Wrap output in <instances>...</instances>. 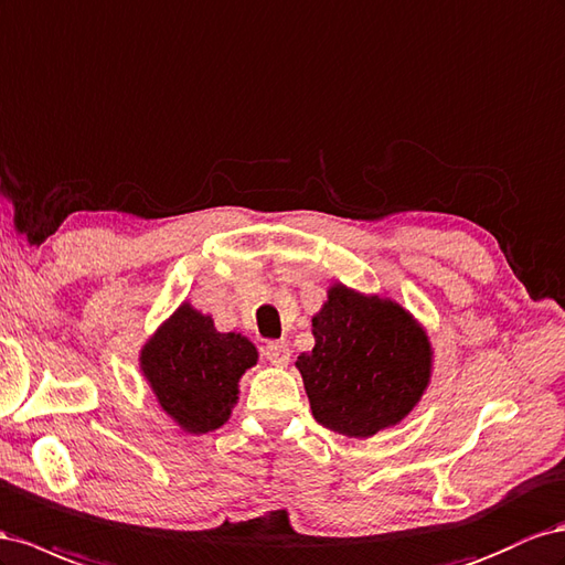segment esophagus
Returning <instances> with one entry per match:
<instances>
[{
  "label": "esophagus",
  "instance_id": "obj_1",
  "mask_svg": "<svg viewBox=\"0 0 565 565\" xmlns=\"http://www.w3.org/2000/svg\"><path fill=\"white\" fill-rule=\"evenodd\" d=\"M266 359L273 363V365H287L289 363V344L287 342H270L266 347Z\"/></svg>",
  "mask_w": 565,
  "mask_h": 565
}]
</instances>
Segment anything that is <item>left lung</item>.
Instances as JSON below:
<instances>
[{
  "label": "left lung",
  "mask_w": 565,
  "mask_h": 565,
  "mask_svg": "<svg viewBox=\"0 0 565 565\" xmlns=\"http://www.w3.org/2000/svg\"><path fill=\"white\" fill-rule=\"evenodd\" d=\"M313 349L297 356L313 418L326 428L369 439L399 425L433 377V342L399 301L342 282L311 318Z\"/></svg>",
  "instance_id": "obj_1"
}]
</instances>
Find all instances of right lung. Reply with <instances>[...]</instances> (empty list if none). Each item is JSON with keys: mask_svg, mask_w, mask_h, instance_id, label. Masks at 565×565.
Segmentation results:
<instances>
[{"mask_svg": "<svg viewBox=\"0 0 565 565\" xmlns=\"http://www.w3.org/2000/svg\"><path fill=\"white\" fill-rule=\"evenodd\" d=\"M242 332H218L190 301L163 320L140 349V373L157 404L182 433L206 435L231 418L239 380L256 365Z\"/></svg>", "mask_w": 565, "mask_h": 565, "instance_id": "1", "label": "right lung"}]
</instances>
